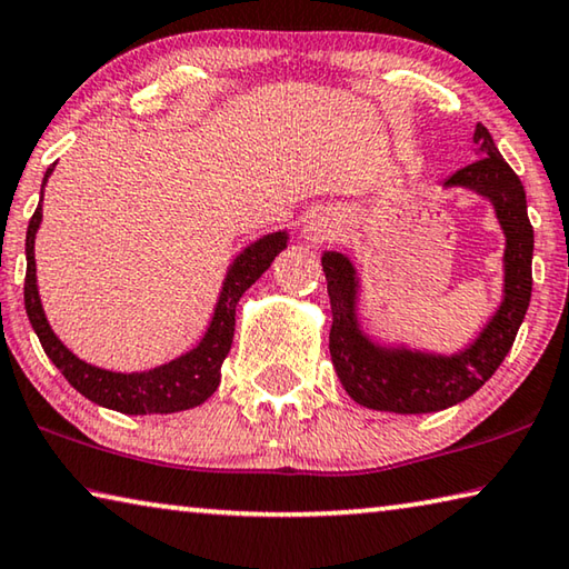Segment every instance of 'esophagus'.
I'll return each instance as SVG.
<instances>
[{
  "instance_id": "1",
  "label": "esophagus",
  "mask_w": 569,
  "mask_h": 569,
  "mask_svg": "<svg viewBox=\"0 0 569 569\" xmlns=\"http://www.w3.org/2000/svg\"><path fill=\"white\" fill-rule=\"evenodd\" d=\"M336 233V223L329 216H313L311 220H306L303 226V238L313 240V243H323V240H331Z\"/></svg>"
}]
</instances>
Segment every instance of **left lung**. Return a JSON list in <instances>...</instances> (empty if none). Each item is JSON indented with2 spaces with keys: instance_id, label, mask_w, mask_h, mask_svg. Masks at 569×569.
Segmentation results:
<instances>
[{
  "instance_id": "obj_1",
  "label": "left lung",
  "mask_w": 569,
  "mask_h": 569,
  "mask_svg": "<svg viewBox=\"0 0 569 569\" xmlns=\"http://www.w3.org/2000/svg\"><path fill=\"white\" fill-rule=\"evenodd\" d=\"M479 160L457 170L445 186L469 188L492 200L505 230V298L465 351L441 356L373 343L356 319L359 278L343 253L326 250L321 263L331 298L329 351L346 393L361 407L397 413H429L469 399L499 369L515 343L532 296L535 230L527 218L522 180L499 156L492 134L477 124Z\"/></svg>"
}]
</instances>
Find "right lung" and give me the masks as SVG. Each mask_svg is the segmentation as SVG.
<instances>
[{
	"instance_id": "add662e5",
	"label": "right lung",
	"mask_w": 569,
	"mask_h": 569,
	"mask_svg": "<svg viewBox=\"0 0 569 569\" xmlns=\"http://www.w3.org/2000/svg\"><path fill=\"white\" fill-rule=\"evenodd\" d=\"M54 162L44 172V182L52 176ZM42 182V190H44ZM42 223V200L37 206L34 216L27 228V276H24V308L30 316V323L40 339L44 353L50 361L62 371V377L72 387L88 397L90 401L100 403L104 409H114L120 413H172L182 409H192L203 403L220 383V366L233 343L236 331V306L250 286L263 276L273 263V258L281 253L288 243L286 230L268 233L250 243L240 253L233 266L228 268L223 281V291L216 303L213 319H210L208 331L196 349L178 356L176 361L162 363L158 369L140 371V373H118L98 366L84 363L82 359L67 349L57 339L54 331L47 323L42 311L40 291H37V266H34V236Z\"/></svg>"
}]
</instances>
